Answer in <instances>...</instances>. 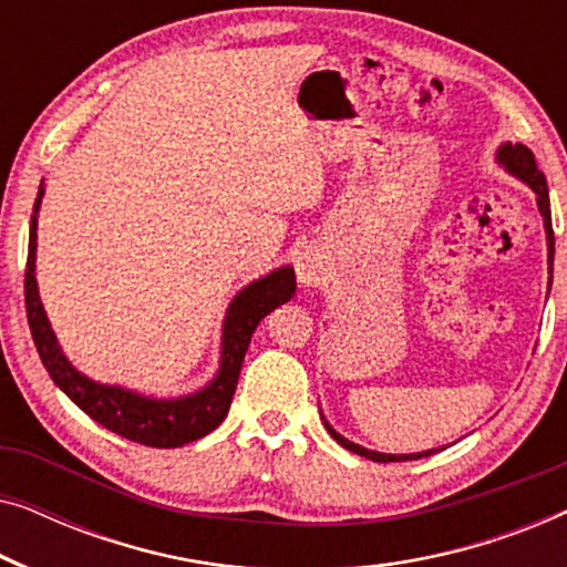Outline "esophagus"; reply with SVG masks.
<instances>
[{
    "label": "esophagus",
    "mask_w": 567,
    "mask_h": 567,
    "mask_svg": "<svg viewBox=\"0 0 567 567\" xmlns=\"http://www.w3.org/2000/svg\"><path fill=\"white\" fill-rule=\"evenodd\" d=\"M324 270H328V266H324V258H322L320 250H312V247H307V250L299 255L297 276L305 286L320 284L324 278Z\"/></svg>",
    "instance_id": "esophagus-1"
}]
</instances>
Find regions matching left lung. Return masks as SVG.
Here are the masks:
<instances>
[{
  "label": "left lung",
  "mask_w": 567,
  "mask_h": 567,
  "mask_svg": "<svg viewBox=\"0 0 567 567\" xmlns=\"http://www.w3.org/2000/svg\"><path fill=\"white\" fill-rule=\"evenodd\" d=\"M498 162L503 167L508 169L511 175H516L518 181H524L529 188L537 193V206H539V214L542 219H545V229H547V262H549V281H553V262H555V231H553V212H549V193H547V181L545 175L539 173L537 167V159H534L532 150H526L524 144H503L498 150ZM324 429L330 431V436L338 441L340 446L348 449V452L359 454V456H367L371 462H408V460H421V456H431L436 454V449H429V452H417V454H382V452H371V449H363L359 444H353V441H348L340 436V433L332 429V425L324 421Z\"/></svg>",
  "instance_id": "8db88e82"
}]
</instances>
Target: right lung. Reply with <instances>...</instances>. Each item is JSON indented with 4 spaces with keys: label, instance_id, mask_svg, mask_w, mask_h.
Here are the masks:
<instances>
[{
    "label": "right lung",
    "instance_id": "right-lung-1",
    "mask_svg": "<svg viewBox=\"0 0 567 567\" xmlns=\"http://www.w3.org/2000/svg\"><path fill=\"white\" fill-rule=\"evenodd\" d=\"M43 185L38 190L33 216H30V239H28V266H25V309L28 324L33 332V343L38 348L45 371H49L53 384L82 408L92 421L105 425L107 431L118 433V436L136 441V444L154 446V449H175L190 441L204 439L206 433L219 429V423L227 417L231 398H235L239 369H243L247 346L255 328L266 315L289 301L297 291V276L293 268L284 266L274 274L258 278L247 289H243L231 299L224 317L221 332V359L219 371H216L214 382L198 390L196 394H185L175 400H154L136 394L123 386H111L92 382L80 374L66 355L61 353L53 336L49 317L43 312L41 297H38L35 284V229H38V208H41Z\"/></svg>",
    "mask_w": 567,
    "mask_h": 567
}]
</instances>
